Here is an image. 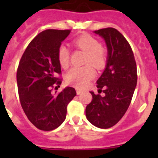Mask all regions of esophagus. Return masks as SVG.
<instances>
[{
	"instance_id": "obj_1",
	"label": "esophagus",
	"mask_w": 158,
	"mask_h": 158,
	"mask_svg": "<svg viewBox=\"0 0 158 158\" xmlns=\"http://www.w3.org/2000/svg\"><path fill=\"white\" fill-rule=\"evenodd\" d=\"M76 93L78 95H80V94L83 93V90H81V89H76Z\"/></svg>"
}]
</instances>
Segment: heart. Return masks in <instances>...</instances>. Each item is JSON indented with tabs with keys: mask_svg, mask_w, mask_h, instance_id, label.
<instances>
[{
	"mask_svg": "<svg viewBox=\"0 0 158 158\" xmlns=\"http://www.w3.org/2000/svg\"><path fill=\"white\" fill-rule=\"evenodd\" d=\"M75 48H79L84 52L86 56L84 60L85 64L94 65L96 69H102L106 62V52L96 38L90 35H81L73 41ZM57 59L62 68H66L69 65V52L64 45L60 46L57 51ZM95 75L94 68L90 64L83 67H74L67 72L65 81L78 88H83L91 80Z\"/></svg>",
	"mask_w": 158,
	"mask_h": 158,
	"instance_id": "1",
	"label": "heart"
}]
</instances>
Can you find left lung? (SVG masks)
Returning a JSON list of instances; mask_svg holds the SVG:
<instances>
[{
  "label": "left lung",
  "mask_w": 158,
  "mask_h": 158,
  "mask_svg": "<svg viewBox=\"0 0 158 158\" xmlns=\"http://www.w3.org/2000/svg\"><path fill=\"white\" fill-rule=\"evenodd\" d=\"M104 38L107 47L106 69L97 81L98 93L90 92L91 102L86 106L89 122L101 129L114 126L126 112L137 84V66L131 47L125 37L113 28L94 31Z\"/></svg>",
  "instance_id": "8db88e82"
}]
</instances>
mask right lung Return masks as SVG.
<instances>
[{
	"mask_svg": "<svg viewBox=\"0 0 158 158\" xmlns=\"http://www.w3.org/2000/svg\"><path fill=\"white\" fill-rule=\"evenodd\" d=\"M70 30L47 29L36 36L24 51L17 69V85L21 106L34 126L50 131L61 125L66 117L67 105L76 95L67 87L58 94L61 79L57 51Z\"/></svg>",
	"mask_w": 158,
	"mask_h": 158,
	"instance_id": "right-lung-1",
	"label": "right lung"
}]
</instances>
